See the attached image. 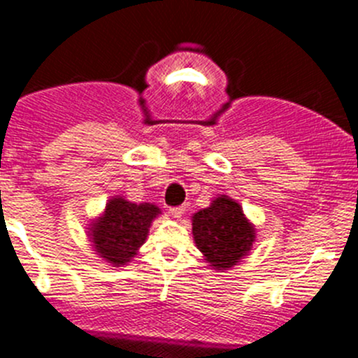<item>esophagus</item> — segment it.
Masks as SVG:
<instances>
[{
    "mask_svg": "<svg viewBox=\"0 0 358 358\" xmlns=\"http://www.w3.org/2000/svg\"><path fill=\"white\" fill-rule=\"evenodd\" d=\"M183 213H185V208H183V206H176V208H169V215H171L173 218H182Z\"/></svg>",
    "mask_w": 358,
    "mask_h": 358,
    "instance_id": "34e87169",
    "label": "esophagus"
}]
</instances>
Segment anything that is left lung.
Here are the masks:
<instances>
[{
  "label": "left lung",
  "mask_w": 358,
  "mask_h": 358,
  "mask_svg": "<svg viewBox=\"0 0 358 358\" xmlns=\"http://www.w3.org/2000/svg\"><path fill=\"white\" fill-rule=\"evenodd\" d=\"M192 236L204 259L215 270H229L251 251L255 227L244 216L243 206L220 196L209 208L192 216Z\"/></svg>",
  "instance_id": "obj_1"
}]
</instances>
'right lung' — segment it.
<instances>
[{"label":"right lung","mask_w":358,"mask_h":358,"mask_svg":"<svg viewBox=\"0 0 358 358\" xmlns=\"http://www.w3.org/2000/svg\"><path fill=\"white\" fill-rule=\"evenodd\" d=\"M161 215V209L150 202L126 201L112 197L102 216L90 225V241L96 255L114 266L126 265L145 243L152 220Z\"/></svg>","instance_id":"add662e5"}]
</instances>
